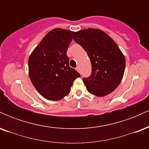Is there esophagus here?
<instances>
[{"label": "esophagus", "instance_id": "1", "mask_svg": "<svg viewBox=\"0 0 149 149\" xmlns=\"http://www.w3.org/2000/svg\"><path fill=\"white\" fill-rule=\"evenodd\" d=\"M76 71H78V72L80 73V67H79V66H78V67H76Z\"/></svg>", "mask_w": 149, "mask_h": 149}]
</instances>
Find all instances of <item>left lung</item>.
<instances>
[{
    "mask_svg": "<svg viewBox=\"0 0 149 149\" xmlns=\"http://www.w3.org/2000/svg\"><path fill=\"white\" fill-rule=\"evenodd\" d=\"M72 34L92 64L90 76L83 79L87 90L98 97L111 93L120 83L125 69V59L118 46L100 29H87Z\"/></svg>",
    "mask_w": 149,
    "mask_h": 149,
    "instance_id": "obj_1",
    "label": "left lung"
}]
</instances>
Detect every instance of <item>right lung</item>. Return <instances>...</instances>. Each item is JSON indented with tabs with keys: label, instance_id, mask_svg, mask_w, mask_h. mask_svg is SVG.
Returning <instances> with one entry per match:
<instances>
[{
	"label": "right lung",
	"instance_id": "add662e5",
	"mask_svg": "<svg viewBox=\"0 0 149 149\" xmlns=\"http://www.w3.org/2000/svg\"><path fill=\"white\" fill-rule=\"evenodd\" d=\"M72 31L54 29L42 38L29 58V74L37 91L47 100L58 101L68 95L80 73L69 66L67 49Z\"/></svg>",
	"mask_w": 149,
	"mask_h": 149
}]
</instances>
